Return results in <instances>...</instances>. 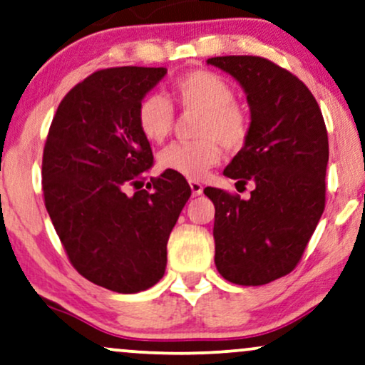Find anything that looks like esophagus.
I'll list each match as a JSON object with an SVG mask.
<instances>
[{
	"mask_svg": "<svg viewBox=\"0 0 365 365\" xmlns=\"http://www.w3.org/2000/svg\"><path fill=\"white\" fill-rule=\"evenodd\" d=\"M190 188H192V193H193V197H198V195H202V192H204V187H202V183H198V182H195V180H190Z\"/></svg>",
	"mask_w": 365,
	"mask_h": 365,
	"instance_id": "obj_1",
	"label": "esophagus"
}]
</instances>
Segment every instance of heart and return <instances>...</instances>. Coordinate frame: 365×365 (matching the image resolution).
I'll use <instances>...</instances> for the list:
<instances>
[{
  "instance_id": "b5f03b06",
  "label": "heart",
  "mask_w": 365,
  "mask_h": 365,
  "mask_svg": "<svg viewBox=\"0 0 365 365\" xmlns=\"http://www.w3.org/2000/svg\"><path fill=\"white\" fill-rule=\"evenodd\" d=\"M177 103L185 110L202 113L195 143H175L158 156L163 170L198 180L222 160V145L241 150L249 135V118L234 103L229 82L209 71H195L178 77L173 84ZM138 128L151 143H161L173 126V109L163 94L146 96L138 106Z\"/></svg>"
}]
</instances>
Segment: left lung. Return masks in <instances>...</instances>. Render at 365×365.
<instances>
[{
	"label": "left lung",
	"mask_w": 365,
	"mask_h": 365,
	"mask_svg": "<svg viewBox=\"0 0 365 365\" xmlns=\"http://www.w3.org/2000/svg\"><path fill=\"white\" fill-rule=\"evenodd\" d=\"M207 63L239 82L251 110L247 140L224 175L255 182L247 200L204 190L215 207V266L230 283L266 284L292 273L324 214L325 121L308 87L269 60L229 55Z\"/></svg>",
	"instance_id": "obj_1"
}]
</instances>
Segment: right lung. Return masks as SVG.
<instances>
[{
	"label": "right lung",
	"instance_id": "right-lung-1",
	"mask_svg": "<svg viewBox=\"0 0 365 365\" xmlns=\"http://www.w3.org/2000/svg\"><path fill=\"white\" fill-rule=\"evenodd\" d=\"M165 76V67L92 73L58 104L45 143L41 178L53 227L73 267L110 292H145L163 278L170 232L192 195L168 170L146 185L151 192L141 188L153 153L138 106Z\"/></svg>",
	"mask_w": 365,
	"mask_h": 365
}]
</instances>
